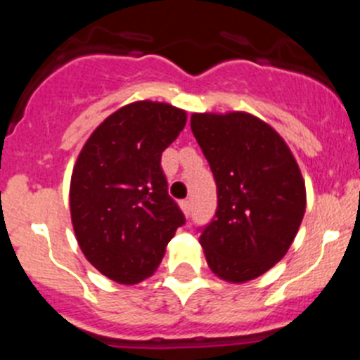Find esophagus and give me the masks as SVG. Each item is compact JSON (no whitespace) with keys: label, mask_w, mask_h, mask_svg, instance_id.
<instances>
[{"label":"esophagus","mask_w":360,"mask_h":360,"mask_svg":"<svg viewBox=\"0 0 360 360\" xmlns=\"http://www.w3.org/2000/svg\"><path fill=\"white\" fill-rule=\"evenodd\" d=\"M180 207H182L184 214H186V216L191 214V202H189V200H182V202H180Z\"/></svg>","instance_id":"1"}]
</instances>
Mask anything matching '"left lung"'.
I'll use <instances>...</instances> for the list:
<instances>
[{"label": "left lung", "mask_w": 360, "mask_h": 360, "mask_svg": "<svg viewBox=\"0 0 360 360\" xmlns=\"http://www.w3.org/2000/svg\"><path fill=\"white\" fill-rule=\"evenodd\" d=\"M191 129L214 174L218 207L198 229L218 278L245 283L272 269L290 249L307 207L294 155L257 117L193 113Z\"/></svg>", "instance_id": "left-lung-1"}]
</instances>
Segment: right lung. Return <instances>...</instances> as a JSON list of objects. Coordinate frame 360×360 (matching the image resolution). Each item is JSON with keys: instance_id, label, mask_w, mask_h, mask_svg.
<instances>
[{"instance_id": "right-lung-1", "label": "right lung", "mask_w": 360, "mask_h": 360, "mask_svg": "<svg viewBox=\"0 0 360 360\" xmlns=\"http://www.w3.org/2000/svg\"><path fill=\"white\" fill-rule=\"evenodd\" d=\"M186 120L171 104L131 103L111 113L79 153L70 184L73 231L86 259L113 281L149 278L186 224L160 165Z\"/></svg>"}]
</instances>
